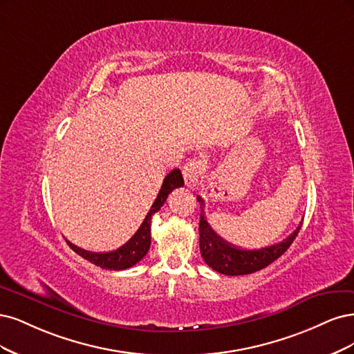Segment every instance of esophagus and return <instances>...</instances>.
<instances>
[{"label":"esophagus","mask_w":354,"mask_h":354,"mask_svg":"<svg viewBox=\"0 0 354 354\" xmlns=\"http://www.w3.org/2000/svg\"><path fill=\"white\" fill-rule=\"evenodd\" d=\"M200 172H201V163L198 160L192 158V160L187 162V165L182 167V176H184L185 185L189 187V188L196 187L198 176H200Z\"/></svg>","instance_id":"1"}]
</instances>
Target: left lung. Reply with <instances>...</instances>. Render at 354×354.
Wrapping results in <instances>:
<instances>
[{
  "mask_svg": "<svg viewBox=\"0 0 354 354\" xmlns=\"http://www.w3.org/2000/svg\"><path fill=\"white\" fill-rule=\"evenodd\" d=\"M200 203V252L204 261L216 272L223 273V275L236 277V275H248V273L257 272L266 268L272 261L281 257L292 241L297 236L300 226L283 241L273 244L269 247H263L259 250H243L226 243L223 238L216 234L212 226L209 225L206 214H204V201L201 197H197Z\"/></svg>",
  "mask_w": 354,
  "mask_h": 354,
  "instance_id": "left-lung-1",
  "label": "left lung"
}]
</instances>
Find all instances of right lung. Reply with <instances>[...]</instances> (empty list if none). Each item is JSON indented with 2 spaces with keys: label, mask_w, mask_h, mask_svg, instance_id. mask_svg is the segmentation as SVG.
<instances>
[{
  "label": "right lung",
  "mask_w": 354,
  "mask_h": 354,
  "mask_svg": "<svg viewBox=\"0 0 354 354\" xmlns=\"http://www.w3.org/2000/svg\"><path fill=\"white\" fill-rule=\"evenodd\" d=\"M179 187H184V178H182L179 169H174L172 172L165 178L163 185L160 191H158V196L154 200L150 212L147 213L144 222L138 227V231L133 234V236L128 243H124L118 250H113V252H107V253H93V252H86L84 248L76 247L71 241H67V244H69V247L75 253H77L81 257L91 261V263H94L95 266H100L102 269L123 270L136 265L148 253V250H150L153 214L160 210L169 194Z\"/></svg>",
  "instance_id": "obj_1"
}]
</instances>
